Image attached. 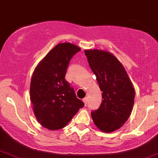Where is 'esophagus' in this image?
<instances>
[{"label":"esophagus","instance_id":"34e87169","mask_svg":"<svg viewBox=\"0 0 158 158\" xmlns=\"http://www.w3.org/2000/svg\"><path fill=\"white\" fill-rule=\"evenodd\" d=\"M83 102H84V103H85V106H87V98H84L83 99Z\"/></svg>","mask_w":158,"mask_h":158}]
</instances>
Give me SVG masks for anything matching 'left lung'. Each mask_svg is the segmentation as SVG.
Here are the masks:
<instances>
[{
  "label": "left lung",
  "instance_id": "1",
  "mask_svg": "<svg viewBox=\"0 0 158 158\" xmlns=\"http://www.w3.org/2000/svg\"><path fill=\"white\" fill-rule=\"evenodd\" d=\"M85 53L103 99L100 108L91 112L92 120L102 131L113 132L131 115L135 90L124 67L112 53L98 49L85 50Z\"/></svg>",
  "mask_w": 158,
  "mask_h": 158
}]
</instances>
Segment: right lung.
<instances>
[{"mask_svg": "<svg viewBox=\"0 0 158 158\" xmlns=\"http://www.w3.org/2000/svg\"><path fill=\"white\" fill-rule=\"evenodd\" d=\"M80 50V48L73 44H58L33 72L30 100L35 117L46 129L58 130L65 127L85 106L65 79L71 58Z\"/></svg>", "mask_w": 158, "mask_h": 158, "instance_id": "1", "label": "right lung"}]
</instances>
